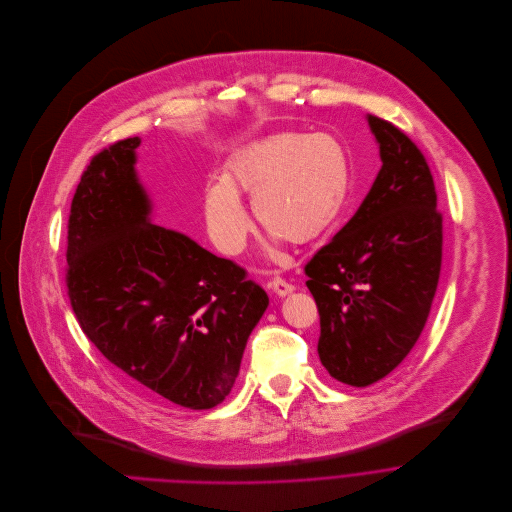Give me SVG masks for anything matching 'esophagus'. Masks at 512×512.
<instances>
[{"label":"esophagus","instance_id":"1","mask_svg":"<svg viewBox=\"0 0 512 512\" xmlns=\"http://www.w3.org/2000/svg\"><path fill=\"white\" fill-rule=\"evenodd\" d=\"M266 286H268L274 294H278V296H286V294H290V292L294 290V286H292L288 280L280 278V276H274L272 280H268Z\"/></svg>","mask_w":512,"mask_h":512}]
</instances>
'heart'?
I'll return each instance as SVG.
<instances>
[{"label":"heart","mask_w":512,"mask_h":512,"mask_svg":"<svg viewBox=\"0 0 512 512\" xmlns=\"http://www.w3.org/2000/svg\"><path fill=\"white\" fill-rule=\"evenodd\" d=\"M351 169L343 145L325 133H274L234 151L222 181L203 195V216L216 248L238 256L252 232L238 193H252L256 220L274 236L302 246L327 236L349 197Z\"/></svg>","instance_id":"b5f03b06"}]
</instances>
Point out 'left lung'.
<instances>
[{"instance_id": "1", "label": "left lung", "mask_w": 512, "mask_h": 512, "mask_svg": "<svg viewBox=\"0 0 512 512\" xmlns=\"http://www.w3.org/2000/svg\"><path fill=\"white\" fill-rule=\"evenodd\" d=\"M367 121L383 161L377 179L304 266L321 317V363L355 387L383 379L414 349L442 268V214L424 153L389 121Z\"/></svg>"}]
</instances>
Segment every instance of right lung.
I'll list each match as a JSON object with an SVG mask.
<instances>
[{
	"label": "right lung",
	"mask_w": 512,
	"mask_h": 512,
	"mask_svg": "<svg viewBox=\"0 0 512 512\" xmlns=\"http://www.w3.org/2000/svg\"><path fill=\"white\" fill-rule=\"evenodd\" d=\"M141 139L86 165L68 216L66 286L88 341L137 387L189 410L232 391L268 294L242 266L149 222Z\"/></svg>",
	"instance_id": "right-lung-1"
}]
</instances>
